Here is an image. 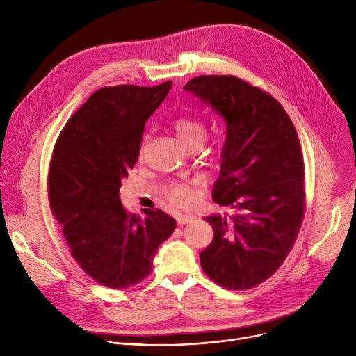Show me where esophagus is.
<instances>
[{
    "mask_svg": "<svg viewBox=\"0 0 356 356\" xmlns=\"http://www.w3.org/2000/svg\"><path fill=\"white\" fill-rule=\"evenodd\" d=\"M195 220H196V217L193 213H178L177 215V222L178 224H187V222H191Z\"/></svg>",
    "mask_w": 356,
    "mask_h": 356,
    "instance_id": "1",
    "label": "esophagus"
}]
</instances>
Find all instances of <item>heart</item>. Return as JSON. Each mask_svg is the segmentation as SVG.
<instances>
[{
    "label": "heart",
    "mask_w": 356,
    "mask_h": 356,
    "mask_svg": "<svg viewBox=\"0 0 356 356\" xmlns=\"http://www.w3.org/2000/svg\"><path fill=\"white\" fill-rule=\"evenodd\" d=\"M172 129L178 138V141L186 148L193 145H203L204 139H207V131L204 126L196 120V118L188 115H178L174 122H172ZM145 152V139L139 145V157L144 156ZM165 195L170 203L175 207L187 208L191 207L193 203L197 200V188L193 182H172L166 188Z\"/></svg>",
    "instance_id": "heart-1"
}]
</instances>
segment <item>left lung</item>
Returning a JSON list of instances; mask_svg holds the SVG:
<instances>
[{"label": "left lung", "instance_id": "1", "mask_svg": "<svg viewBox=\"0 0 356 356\" xmlns=\"http://www.w3.org/2000/svg\"><path fill=\"white\" fill-rule=\"evenodd\" d=\"M184 89L227 129L212 199L233 215L204 218L213 239L200 264L215 284L250 289L282 266L303 222L305 161L296 127L272 95L234 75H199Z\"/></svg>", "mask_w": 356, "mask_h": 356}]
</instances>
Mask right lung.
Wrapping results in <instances>:
<instances>
[{
    "label": "right lung",
    "mask_w": 356,
    "mask_h": 356,
    "mask_svg": "<svg viewBox=\"0 0 356 356\" xmlns=\"http://www.w3.org/2000/svg\"><path fill=\"white\" fill-rule=\"evenodd\" d=\"M172 81L96 90L75 111L53 148L49 202L71 255L96 282L131 288L153 270L161 242L175 230L163 211L126 212L120 187L139 156L145 122Z\"/></svg>",
    "instance_id": "right-lung-1"
}]
</instances>
